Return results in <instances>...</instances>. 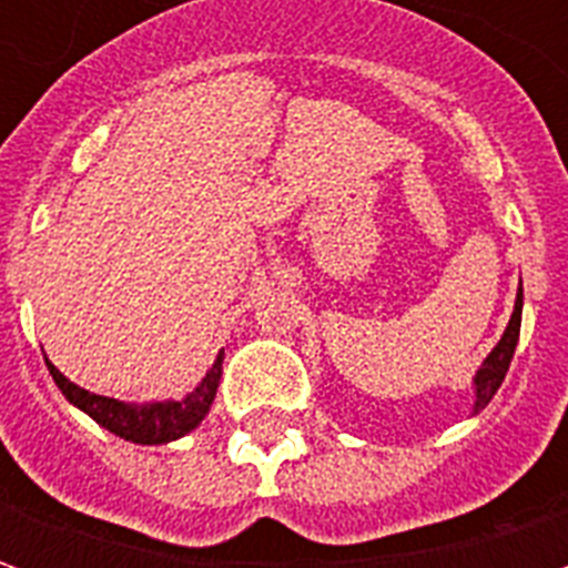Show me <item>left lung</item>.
<instances>
[{"label":"left lung","mask_w":568,"mask_h":568,"mask_svg":"<svg viewBox=\"0 0 568 568\" xmlns=\"http://www.w3.org/2000/svg\"><path fill=\"white\" fill-rule=\"evenodd\" d=\"M520 316H524V285L517 288V301H514V313L508 320V328L499 337V344L489 349V356L484 358V365L475 371L471 377V389H475V405H471V417L480 414L484 407L493 402V395L499 393L501 381L508 374L514 349H517V337H520Z\"/></svg>","instance_id":"8db88e82"}]
</instances>
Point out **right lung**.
I'll use <instances>...</instances> for the list:
<instances>
[{"label": "right lung", "instance_id": "1", "mask_svg": "<svg viewBox=\"0 0 568 568\" xmlns=\"http://www.w3.org/2000/svg\"><path fill=\"white\" fill-rule=\"evenodd\" d=\"M222 362L224 353L215 356L212 368L206 371V377L182 398H166V402H149V405H130V402H118V398H105V395L88 393L75 383L63 377L60 371L44 358V365L51 371V377L60 386V393L67 395L69 405H75L84 410L93 423H100L109 428L112 435L133 444H170V440L185 438L187 432L206 419L215 393H219V381H222Z\"/></svg>", "mask_w": 568, "mask_h": 568}]
</instances>
